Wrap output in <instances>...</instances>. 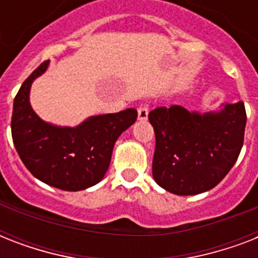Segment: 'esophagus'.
<instances>
[{"label": "esophagus", "mask_w": 258, "mask_h": 258, "mask_svg": "<svg viewBox=\"0 0 258 258\" xmlns=\"http://www.w3.org/2000/svg\"><path fill=\"white\" fill-rule=\"evenodd\" d=\"M149 117V105L142 104L138 107V119L141 121H146Z\"/></svg>", "instance_id": "obj_1"}]
</instances>
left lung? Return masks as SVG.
I'll use <instances>...</instances> for the list:
<instances>
[{"mask_svg": "<svg viewBox=\"0 0 258 258\" xmlns=\"http://www.w3.org/2000/svg\"><path fill=\"white\" fill-rule=\"evenodd\" d=\"M155 133L153 176L176 196H194L220 183L244 145L246 112L242 101L216 112H190L180 105L149 113Z\"/></svg>", "mask_w": 258, "mask_h": 258, "instance_id": "1", "label": "left lung"}]
</instances>
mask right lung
<instances>
[{"label":"right lung","mask_w":258,"mask_h":258,"mask_svg":"<svg viewBox=\"0 0 258 258\" xmlns=\"http://www.w3.org/2000/svg\"><path fill=\"white\" fill-rule=\"evenodd\" d=\"M44 61L22 83L14 97L12 138L25 167L44 183L66 191L88 188L108 170L113 145L134 124L137 109L91 116L76 127L41 120L29 103L30 86L48 68Z\"/></svg>","instance_id":"add662e5"}]
</instances>
